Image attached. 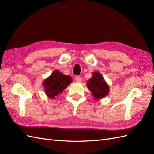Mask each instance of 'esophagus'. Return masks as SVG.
<instances>
[{
	"label": "esophagus",
	"instance_id": "1",
	"mask_svg": "<svg viewBox=\"0 0 154 154\" xmlns=\"http://www.w3.org/2000/svg\"><path fill=\"white\" fill-rule=\"evenodd\" d=\"M75 80H76L77 83H80L81 81V78L79 76H77L76 77H75Z\"/></svg>",
	"mask_w": 154,
	"mask_h": 154
}]
</instances>
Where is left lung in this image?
Segmentation results:
<instances>
[{"mask_svg":"<svg viewBox=\"0 0 154 154\" xmlns=\"http://www.w3.org/2000/svg\"><path fill=\"white\" fill-rule=\"evenodd\" d=\"M87 86L95 100L106 97L110 92L109 85L98 71L93 72L92 77L87 82Z\"/></svg>","mask_w":154,"mask_h":154,"instance_id":"left-lung-1","label":"left lung"}]
</instances>
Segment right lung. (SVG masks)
Here are the masks:
<instances>
[{"label": "right lung", "instance_id": "1", "mask_svg": "<svg viewBox=\"0 0 154 154\" xmlns=\"http://www.w3.org/2000/svg\"><path fill=\"white\" fill-rule=\"evenodd\" d=\"M72 82L73 79L69 75H65L57 70H55L50 76L43 81L44 92L48 98L54 99Z\"/></svg>", "mask_w": 154, "mask_h": 154}]
</instances>
